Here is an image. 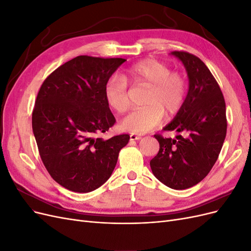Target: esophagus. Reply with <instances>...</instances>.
Instances as JSON below:
<instances>
[{"instance_id": "1", "label": "esophagus", "mask_w": 251, "mask_h": 251, "mask_svg": "<svg viewBox=\"0 0 251 251\" xmlns=\"http://www.w3.org/2000/svg\"><path fill=\"white\" fill-rule=\"evenodd\" d=\"M140 139H141V136H139V135H135V134H131V135H130V140H131V141L140 140Z\"/></svg>"}]
</instances>
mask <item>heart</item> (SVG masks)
Here are the masks:
<instances>
[{
    "instance_id": "obj_1",
    "label": "heart",
    "mask_w": 251,
    "mask_h": 251,
    "mask_svg": "<svg viewBox=\"0 0 251 251\" xmlns=\"http://www.w3.org/2000/svg\"><path fill=\"white\" fill-rule=\"evenodd\" d=\"M134 85L150 87L147 105L134 109L121 123V127L135 134H144L153 130L164 116L175 115L185 102L188 83L178 72H172L170 66L154 58L143 59L128 68L124 74L114 75L105 85V100L114 111L126 113L130 108L127 96V81Z\"/></svg>"
}]
</instances>
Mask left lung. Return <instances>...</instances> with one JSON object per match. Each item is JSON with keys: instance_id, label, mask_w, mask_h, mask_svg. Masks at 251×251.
I'll use <instances>...</instances> for the list:
<instances>
[{"instance_id": "obj_1", "label": "left lung", "mask_w": 251, "mask_h": 251, "mask_svg": "<svg viewBox=\"0 0 251 251\" xmlns=\"http://www.w3.org/2000/svg\"><path fill=\"white\" fill-rule=\"evenodd\" d=\"M184 65L188 92L183 107L164 131H176V139L155 135L158 154L150 165L166 186L186 189L198 184L212 169L225 140L227 120L224 96L202 60L184 51H173Z\"/></svg>"}]
</instances>
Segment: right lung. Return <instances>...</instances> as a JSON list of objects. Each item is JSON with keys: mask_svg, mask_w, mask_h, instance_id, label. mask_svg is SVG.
<instances>
[{"mask_svg": "<svg viewBox=\"0 0 251 251\" xmlns=\"http://www.w3.org/2000/svg\"><path fill=\"white\" fill-rule=\"evenodd\" d=\"M125 58L79 55L44 80L32 112L42 161L58 184L75 193L101 186L115 169L130 136L104 140L96 135L116 123L104 88Z\"/></svg>", "mask_w": 251, "mask_h": 251, "instance_id": "1", "label": "right lung"}]
</instances>
